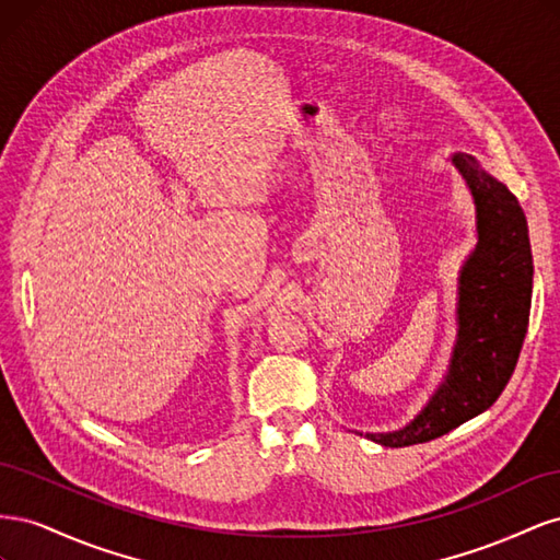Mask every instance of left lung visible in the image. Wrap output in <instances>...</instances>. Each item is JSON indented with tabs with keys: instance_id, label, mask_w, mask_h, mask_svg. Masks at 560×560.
<instances>
[{
	"instance_id": "8db88e82",
	"label": "left lung",
	"mask_w": 560,
	"mask_h": 560,
	"mask_svg": "<svg viewBox=\"0 0 560 560\" xmlns=\"http://www.w3.org/2000/svg\"><path fill=\"white\" fill-rule=\"evenodd\" d=\"M477 214V245L457 273L455 343L428 404L393 432H360L389 448L425 444L495 404L528 331L533 252L516 196L471 154H451Z\"/></svg>"
}]
</instances>
